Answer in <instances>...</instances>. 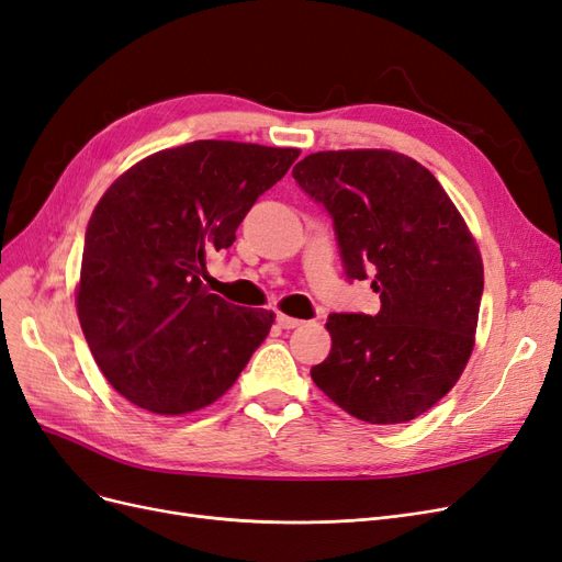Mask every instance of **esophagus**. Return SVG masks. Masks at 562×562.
Returning <instances> with one entry per match:
<instances>
[{
  "instance_id": "34e87169",
  "label": "esophagus",
  "mask_w": 562,
  "mask_h": 562,
  "mask_svg": "<svg viewBox=\"0 0 562 562\" xmlns=\"http://www.w3.org/2000/svg\"><path fill=\"white\" fill-rule=\"evenodd\" d=\"M277 323H279V326L283 328V330H293V328H297L300 326V318H293V316H285V314H279L277 316Z\"/></svg>"
}]
</instances>
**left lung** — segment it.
I'll use <instances>...</instances> for the list:
<instances>
[{
    "label": "left lung",
    "mask_w": 562,
    "mask_h": 562,
    "mask_svg": "<svg viewBox=\"0 0 562 562\" xmlns=\"http://www.w3.org/2000/svg\"><path fill=\"white\" fill-rule=\"evenodd\" d=\"M333 217L349 281H370L380 312L330 314L333 347L312 380L370 424L427 413L462 375L483 297V262L440 182L389 149L316 151L293 168Z\"/></svg>",
    "instance_id": "8db88e82"
}]
</instances>
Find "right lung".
I'll use <instances>...</instances> for the list:
<instances>
[{"instance_id":"1","label":"right lung","mask_w":562,"mask_h":562,"mask_svg":"<svg viewBox=\"0 0 562 562\" xmlns=\"http://www.w3.org/2000/svg\"><path fill=\"white\" fill-rule=\"evenodd\" d=\"M297 157L196 140L135 164L98 201L77 314L98 368L133 405L157 415L211 405L265 342L274 314L209 293L201 274Z\"/></svg>"}]
</instances>
